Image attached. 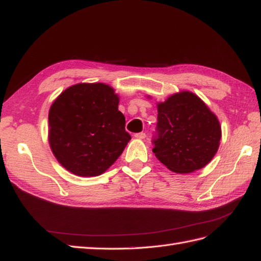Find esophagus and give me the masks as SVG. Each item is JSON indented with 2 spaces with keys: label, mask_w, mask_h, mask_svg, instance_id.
Returning <instances> with one entry per match:
<instances>
[{
  "label": "esophagus",
  "mask_w": 261,
  "mask_h": 261,
  "mask_svg": "<svg viewBox=\"0 0 261 261\" xmlns=\"http://www.w3.org/2000/svg\"><path fill=\"white\" fill-rule=\"evenodd\" d=\"M135 138H137V139H145L146 134H145V132H139V134L135 135Z\"/></svg>",
  "instance_id": "obj_1"
}]
</instances>
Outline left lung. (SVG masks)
Returning a JSON list of instances; mask_svg holds the SVG:
<instances>
[{"label":"left lung","instance_id":"left-lung-1","mask_svg":"<svg viewBox=\"0 0 261 261\" xmlns=\"http://www.w3.org/2000/svg\"><path fill=\"white\" fill-rule=\"evenodd\" d=\"M154 156L177 174L206 166L218 151L221 125L216 115L195 94L182 91L157 103Z\"/></svg>","mask_w":261,"mask_h":261}]
</instances>
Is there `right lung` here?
I'll return each mask as SVG.
<instances>
[{"instance_id": "add662e5", "label": "right lung", "mask_w": 261, "mask_h": 261, "mask_svg": "<svg viewBox=\"0 0 261 261\" xmlns=\"http://www.w3.org/2000/svg\"><path fill=\"white\" fill-rule=\"evenodd\" d=\"M120 97L104 83H80L60 94L48 115V140L71 174L98 176L123 152L131 137L119 111Z\"/></svg>"}]
</instances>
